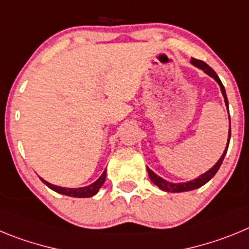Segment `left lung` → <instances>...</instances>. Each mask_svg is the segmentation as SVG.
<instances>
[{
    "label": "left lung",
    "mask_w": 249,
    "mask_h": 249,
    "mask_svg": "<svg viewBox=\"0 0 249 249\" xmlns=\"http://www.w3.org/2000/svg\"><path fill=\"white\" fill-rule=\"evenodd\" d=\"M191 63H192L193 66H196L197 68H199V70H202L204 73H207L208 76L212 77L213 80L218 83L222 94H223L224 103H226V106H227V109H228V100H227V94H226V89H224V86L222 85L221 80H219V77L217 76V73H215V72L213 71L212 68L207 65L206 62H203V61H199V59H196V58H191ZM230 138H231V120H230V132H228V142H227V146H226V149H224V152H223V155L221 156V158L217 160V163H215L212 168H210L208 171H207V172H204L203 175L198 176V177L195 178V179H191V181H187V182H181V183H173V182L166 181V179H163V178L160 177L158 175H156V173L153 172L152 169H149L148 167H147V172H148V176H149V178H151V181L153 182V183H155L156 186L160 188V190L164 191V192L179 193V192H187V191L197 190V188L202 187L203 184H206L207 182L210 181V179H212L213 176L217 173V171H218L219 167H221L222 162H223L224 156H226V153H227L228 144H230Z\"/></svg>",
    "instance_id": "8db88e82"
}]
</instances>
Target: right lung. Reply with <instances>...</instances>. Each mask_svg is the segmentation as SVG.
Segmentation results:
<instances>
[{
    "mask_svg": "<svg viewBox=\"0 0 249 249\" xmlns=\"http://www.w3.org/2000/svg\"><path fill=\"white\" fill-rule=\"evenodd\" d=\"M41 178V177H39ZM41 181L51 188L52 191L57 193H61V195L70 196V197H76V198H89L92 196L97 195V192L100 191V188L102 187V184L106 181V169L103 171V173L101 175V177L98 178L97 181L93 182V183L89 184L86 187H78V188H67V187H61V186H54V184L50 183V182L45 181L43 178H41Z\"/></svg>",
    "mask_w": 249,
    "mask_h": 249,
    "instance_id": "1",
    "label": "right lung"
}]
</instances>
